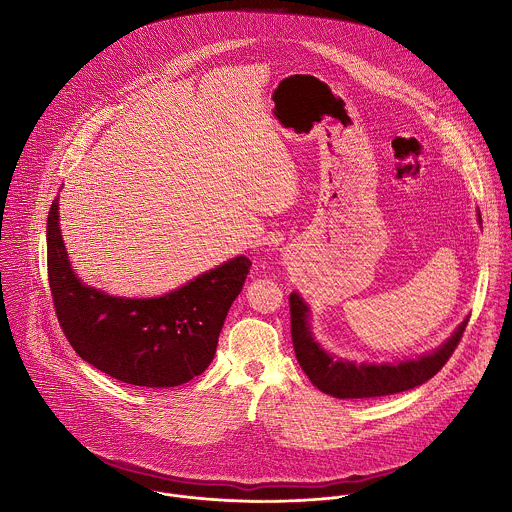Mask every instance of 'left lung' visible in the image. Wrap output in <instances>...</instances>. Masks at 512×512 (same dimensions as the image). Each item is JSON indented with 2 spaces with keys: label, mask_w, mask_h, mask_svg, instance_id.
Segmentation results:
<instances>
[{
  "label": "left lung",
  "mask_w": 512,
  "mask_h": 512,
  "mask_svg": "<svg viewBox=\"0 0 512 512\" xmlns=\"http://www.w3.org/2000/svg\"><path fill=\"white\" fill-rule=\"evenodd\" d=\"M477 219L481 222V213H477ZM290 311L293 349L297 363L309 376L313 386L335 398H376L404 392L424 384L434 374H438L439 368L449 361L469 321V317H465L463 323L453 331V335L428 355L400 363L376 365L343 361L329 355L311 333V313L307 303L299 297V293H290Z\"/></svg>",
  "instance_id": "8db88e82"
}]
</instances>
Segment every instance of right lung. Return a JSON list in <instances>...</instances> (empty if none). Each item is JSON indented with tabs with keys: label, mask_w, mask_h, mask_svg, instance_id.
<instances>
[{
	"label": "right lung",
	"mask_w": 512,
	"mask_h": 512,
	"mask_svg": "<svg viewBox=\"0 0 512 512\" xmlns=\"http://www.w3.org/2000/svg\"><path fill=\"white\" fill-rule=\"evenodd\" d=\"M252 262L236 256L159 297H116L78 280L59 224L47 219V270L59 323L78 357L116 380L171 388L211 365L226 313Z\"/></svg>",
	"instance_id": "1"
}]
</instances>
